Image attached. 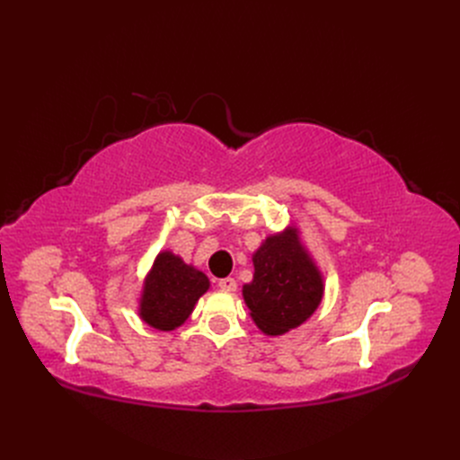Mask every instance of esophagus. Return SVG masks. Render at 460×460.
<instances>
[{"instance_id":"34e87169","label":"esophagus","mask_w":460,"mask_h":460,"mask_svg":"<svg viewBox=\"0 0 460 460\" xmlns=\"http://www.w3.org/2000/svg\"><path fill=\"white\" fill-rule=\"evenodd\" d=\"M217 284H218V288L225 290V292H234V290L237 288V282H235V279H232V277L218 279Z\"/></svg>"}]
</instances>
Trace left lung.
<instances>
[{"label":"left lung","instance_id":"left-lung-1","mask_svg":"<svg viewBox=\"0 0 460 460\" xmlns=\"http://www.w3.org/2000/svg\"><path fill=\"white\" fill-rule=\"evenodd\" d=\"M252 261L254 279L243 287V297L261 332L287 333L316 311L323 284L296 232L268 237Z\"/></svg>","mask_w":460,"mask_h":460}]
</instances>
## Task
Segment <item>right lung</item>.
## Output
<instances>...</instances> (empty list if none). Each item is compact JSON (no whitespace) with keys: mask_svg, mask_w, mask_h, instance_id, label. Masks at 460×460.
Here are the masks:
<instances>
[{"mask_svg":"<svg viewBox=\"0 0 460 460\" xmlns=\"http://www.w3.org/2000/svg\"><path fill=\"white\" fill-rule=\"evenodd\" d=\"M208 288L209 280L202 271L172 252H163L146 280L140 314L149 325L170 332L189 318L194 303Z\"/></svg>","mask_w":460,"mask_h":460,"instance_id":"1","label":"right lung"}]
</instances>
